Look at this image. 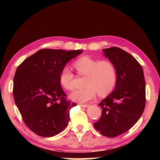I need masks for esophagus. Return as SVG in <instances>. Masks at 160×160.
Wrapping results in <instances>:
<instances>
[{
  "label": "esophagus",
  "mask_w": 160,
  "mask_h": 160,
  "mask_svg": "<svg viewBox=\"0 0 160 160\" xmlns=\"http://www.w3.org/2000/svg\"><path fill=\"white\" fill-rule=\"evenodd\" d=\"M79 106L81 107H83V108H86V107H88L89 106V105H88V104H80Z\"/></svg>",
  "instance_id": "esophagus-1"
}]
</instances>
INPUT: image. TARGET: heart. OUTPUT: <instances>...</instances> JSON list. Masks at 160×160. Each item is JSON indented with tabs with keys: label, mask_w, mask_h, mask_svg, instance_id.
Instances as JSON below:
<instances>
[{
	"label": "heart",
	"mask_w": 160,
	"mask_h": 160,
	"mask_svg": "<svg viewBox=\"0 0 160 160\" xmlns=\"http://www.w3.org/2000/svg\"><path fill=\"white\" fill-rule=\"evenodd\" d=\"M73 66L78 75L87 76L85 88L70 94V97L73 101L85 103L94 99L97 92L99 96L104 97L113 91L117 80V72L112 61L83 56L77 59ZM59 82L67 90L74 89L75 75L69 67L65 66L61 69Z\"/></svg>",
	"instance_id": "1"
}]
</instances>
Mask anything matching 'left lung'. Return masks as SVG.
<instances>
[{"label":"left lung","mask_w":160,"mask_h":160,"mask_svg":"<svg viewBox=\"0 0 160 160\" xmlns=\"http://www.w3.org/2000/svg\"><path fill=\"white\" fill-rule=\"evenodd\" d=\"M103 51L114 64L117 80L114 90L99 104L102 116L94 126L102 135L113 138L131 129L142 114L145 80L142 66L131 54L118 47Z\"/></svg>","instance_id":"8db88e82"}]
</instances>
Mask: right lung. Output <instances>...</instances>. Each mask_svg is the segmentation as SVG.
<instances>
[{
	"label": "right lung",
	"mask_w": 160,
	"mask_h": 160,
	"mask_svg": "<svg viewBox=\"0 0 160 160\" xmlns=\"http://www.w3.org/2000/svg\"><path fill=\"white\" fill-rule=\"evenodd\" d=\"M81 53L44 48L16 70L12 90L15 104L26 126L39 136H54L68 124L70 109L77 104L66 99L59 74L67 62Z\"/></svg>",
	"instance_id": "1"
}]
</instances>
